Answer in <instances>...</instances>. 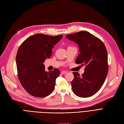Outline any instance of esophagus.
Here are the masks:
<instances>
[{
	"instance_id": "1",
	"label": "esophagus",
	"mask_w": 124,
	"mask_h": 124,
	"mask_svg": "<svg viewBox=\"0 0 124 124\" xmlns=\"http://www.w3.org/2000/svg\"><path fill=\"white\" fill-rule=\"evenodd\" d=\"M61 73L62 74H65L67 73V71H61Z\"/></svg>"
}]
</instances>
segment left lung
Segmentation results:
<instances>
[{
  "label": "left lung",
  "instance_id": "left-lung-1",
  "mask_svg": "<svg viewBox=\"0 0 124 124\" xmlns=\"http://www.w3.org/2000/svg\"><path fill=\"white\" fill-rule=\"evenodd\" d=\"M66 37L77 43L79 48L80 54L76 62L85 66L84 72L81 76L78 72H73L72 91L78 97H91L101 88L108 75L106 47L99 39L87 31H82Z\"/></svg>",
  "mask_w": 124,
  "mask_h": 124
}]
</instances>
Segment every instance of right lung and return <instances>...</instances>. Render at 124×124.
Masks as SVG:
<instances>
[{"instance_id":"obj_1","label":"right lung","mask_w":124,"mask_h":124,"mask_svg":"<svg viewBox=\"0 0 124 124\" xmlns=\"http://www.w3.org/2000/svg\"><path fill=\"white\" fill-rule=\"evenodd\" d=\"M62 35L49 36L41 33L26 39L19 47L16 56L18 78L29 94L44 97L53 92L60 71H46L43 62L50 58L55 45Z\"/></svg>"}]
</instances>
